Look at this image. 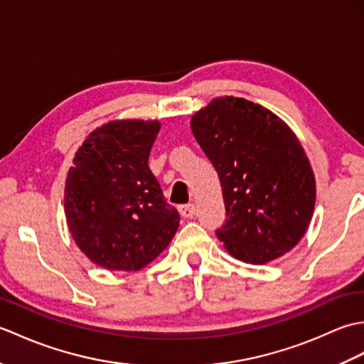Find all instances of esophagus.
Wrapping results in <instances>:
<instances>
[{
	"instance_id": "1",
	"label": "esophagus",
	"mask_w": 364,
	"mask_h": 364,
	"mask_svg": "<svg viewBox=\"0 0 364 364\" xmlns=\"http://www.w3.org/2000/svg\"><path fill=\"white\" fill-rule=\"evenodd\" d=\"M178 211L183 215V218H194L196 214V205L194 203H186V205H180L178 206Z\"/></svg>"
}]
</instances>
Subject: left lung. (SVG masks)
<instances>
[{"mask_svg":"<svg viewBox=\"0 0 364 364\" xmlns=\"http://www.w3.org/2000/svg\"><path fill=\"white\" fill-rule=\"evenodd\" d=\"M191 129L220 180L223 247L252 264L296 247L310 225L316 181L291 128L261 105L222 97L194 114Z\"/></svg>","mask_w":364,"mask_h":364,"instance_id":"left-lung-1","label":"left lung"}]
</instances>
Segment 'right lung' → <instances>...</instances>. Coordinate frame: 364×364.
Instances as JSON below:
<instances>
[{"instance_id": "obj_1", "label": "right lung", "mask_w": 364, "mask_h": 364, "mask_svg": "<svg viewBox=\"0 0 364 364\" xmlns=\"http://www.w3.org/2000/svg\"><path fill=\"white\" fill-rule=\"evenodd\" d=\"M158 120H115L92 131L65 181L64 208L76 245L109 270H139L180 225L149 167Z\"/></svg>"}]
</instances>
